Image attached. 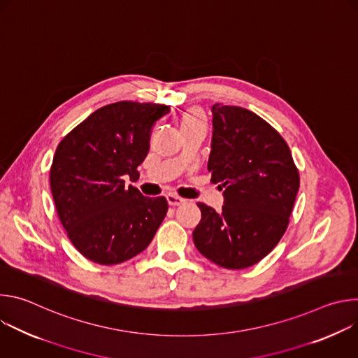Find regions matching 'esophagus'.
<instances>
[{
  "instance_id": "1",
  "label": "esophagus",
  "mask_w": 358,
  "mask_h": 358,
  "mask_svg": "<svg viewBox=\"0 0 358 358\" xmlns=\"http://www.w3.org/2000/svg\"><path fill=\"white\" fill-rule=\"evenodd\" d=\"M167 201H169L170 206H173V207H176V206H181V203H184V202H185V199H184V198H181V196L176 195V194H167Z\"/></svg>"
}]
</instances>
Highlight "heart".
I'll return each instance as SVG.
<instances>
[{"label": "heart", "instance_id": "1", "mask_svg": "<svg viewBox=\"0 0 358 358\" xmlns=\"http://www.w3.org/2000/svg\"><path fill=\"white\" fill-rule=\"evenodd\" d=\"M198 124H206V115H203V112L198 108H191V109L185 110L180 117L181 129L192 127V126H198Z\"/></svg>", "mask_w": 358, "mask_h": 358}]
</instances>
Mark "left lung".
<instances>
[{
	"mask_svg": "<svg viewBox=\"0 0 358 358\" xmlns=\"http://www.w3.org/2000/svg\"><path fill=\"white\" fill-rule=\"evenodd\" d=\"M211 181L224 188L222 211L198 202L192 232L203 257L227 269L262 261L283 236L300 178L287 143L262 117L239 106H213Z\"/></svg>",
	"mask_w": 358,
	"mask_h": 358,
	"instance_id": "obj_1",
	"label": "left lung"
}]
</instances>
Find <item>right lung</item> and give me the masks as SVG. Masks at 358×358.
<instances>
[{"label": "right lung", "mask_w": 358, "mask_h": 358, "mask_svg": "<svg viewBox=\"0 0 358 358\" xmlns=\"http://www.w3.org/2000/svg\"><path fill=\"white\" fill-rule=\"evenodd\" d=\"M170 106L117 101L93 112L58 144L50 166V191L73 246L92 262L116 265L134 258L155 238L169 203L144 196L124 177L150 148L155 123Z\"/></svg>", "instance_id": "add662e5"}]
</instances>
